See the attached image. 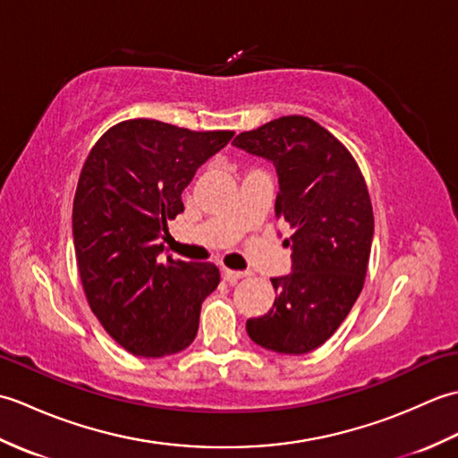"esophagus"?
I'll return each instance as SVG.
<instances>
[{"mask_svg":"<svg viewBox=\"0 0 458 458\" xmlns=\"http://www.w3.org/2000/svg\"><path fill=\"white\" fill-rule=\"evenodd\" d=\"M222 276H224V279L230 281V284H234V281L246 277L248 274L246 271H236V269H222Z\"/></svg>","mask_w":458,"mask_h":458,"instance_id":"esophagus-1","label":"esophagus"}]
</instances>
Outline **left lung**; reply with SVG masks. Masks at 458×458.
Segmentation results:
<instances>
[{"label":"left lung","mask_w":458,"mask_h":458,"mask_svg":"<svg viewBox=\"0 0 458 458\" xmlns=\"http://www.w3.org/2000/svg\"><path fill=\"white\" fill-rule=\"evenodd\" d=\"M234 148L276 167V212L293 230L291 274L274 277L267 315L248 318L256 344L279 354H307L333 336L362 291L374 238L372 202L348 149L303 115L240 133Z\"/></svg>","instance_id":"8db88e82"}]
</instances>
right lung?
Masks as SVG:
<instances>
[{
    "label": "right lung",
    "instance_id": "1",
    "mask_svg": "<svg viewBox=\"0 0 458 458\" xmlns=\"http://www.w3.org/2000/svg\"><path fill=\"white\" fill-rule=\"evenodd\" d=\"M234 131H191L157 120L114 125L86 159L72 240L90 309L115 343L143 358L187 348L200 305L220 284L212 264L161 259L167 220L184 210L194 173Z\"/></svg>",
    "mask_w": 458,
    "mask_h": 458
}]
</instances>
